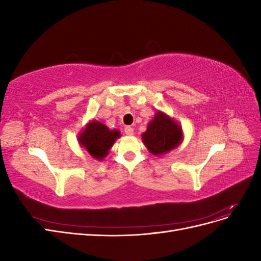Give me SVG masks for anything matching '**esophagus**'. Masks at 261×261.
<instances>
[{"label": "esophagus", "instance_id": "34e87169", "mask_svg": "<svg viewBox=\"0 0 261 261\" xmlns=\"http://www.w3.org/2000/svg\"><path fill=\"white\" fill-rule=\"evenodd\" d=\"M124 132H125L126 135L132 136L133 134H134V128H133V127H130V126H126V127L124 128Z\"/></svg>", "mask_w": 261, "mask_h": 261}]
</instances>
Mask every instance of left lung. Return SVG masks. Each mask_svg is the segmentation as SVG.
<instances>
[{"label": "left lung", "instance_id": "8db88e82", "mask_svg": "<svg viewBox=\"0 0 261 261\" xmlns=\"http://www.w3.org/2000/svg\"><path fill=\"white\" fill-rule=\"evenodd\" d=\"M141 137L150 152L160 155L178 146L181 140V129L168 115L158 112Z\"/></svg>", "mask_w": 261, "mask_h": 261}]
</instances>
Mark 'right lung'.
<instances>
[{
	"instance_id": "right-lung-1",
	"label": "right lung",
	"mask_w": 261,
	"mask_h": 261,
	"mask_svg": "<svg viewBox=\"0 0 261 261\" xmlns=\"http://www.w3.org/2000/svg\"><path fill=\"white\" fill-rule=\"evenodd\" d=\"M118 137L120 133L117 130H110L106 125L93 121L87 125L86 129L81 134L80 141L92 158L102 160Z\"/></svg>"
}]
</instances>
